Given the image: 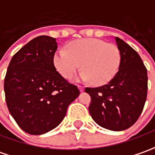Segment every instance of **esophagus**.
I'll return each mask as SVG.
<instances>
[{"instance_id":"esophagus-1","label":"esophagus","mask_w":155,"mask_h":155,"mask_svg":"<svg viewBox=\"0 0 155 155\" xmlns=\"http://www.w3.org/2000/svg\"><path fill=\"white\" fill-rule=\"evenodd\" d=\"M78 88L80 89V91H84V86H78Z\"/></svg>"}]
</instances>
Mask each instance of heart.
<instances>
[{
	"label": "heart",
	"mask_w": 155,
	"mask_h": 155,
	"mask_svg": "<svg viewBox=\"0 0 155 155\" xmlns=\"http://www.w3.org/2000/svg\"><path fill=\"white\" fill-rule=\"evenodd\" d=\"M53 63L60 74L71 80L81 68L80 79L91 81L95 86L105 85L117 74L120 64V52L114 44L95 38L70 42L65 50H58Z\"/></svg>",
	"instance_id": "heart-1"
}]
</instances>
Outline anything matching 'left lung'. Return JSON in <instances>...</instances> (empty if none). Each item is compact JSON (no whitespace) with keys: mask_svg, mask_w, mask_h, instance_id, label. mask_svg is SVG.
I'll return each mask as SVG.
<instances>
[{"mask_svg":"<svg viewBox=\"0 0 155 155\" xmlns=\"http://www.w3.org/2000/svg\"><path fill=\"white\" fill-rule=\"evenodd\" d=\"M120 52L115 76L104 86L85 91L91 96L89 112L93 120L110 130H124L134 125L143 109L148 91V74L138 53L120 38Z\"/></svg>","mask_w":155,"mask_h":155,"instance_id":"8db88e82","label":"left lung"}]
</instances>
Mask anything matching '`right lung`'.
<instances>
[{
	"label": "right lung",
	"instance_id": "right-lung-1",
	"mask_svg": "<svg viewBox=\"0 0 155 155\" xmlns=\"http://www.w3.org/2000/svg\"><path fill=\"white\" fill-rule=\"evenodd\" d=\"M55 38L41 35L22 47L7 68L4 91L7 108L25 132L41 135L64 120L69 105L78 96L54 66Z\"/></svg>",
	"mask_w": 155,
	"mask_h": 155
}]
</instances>
